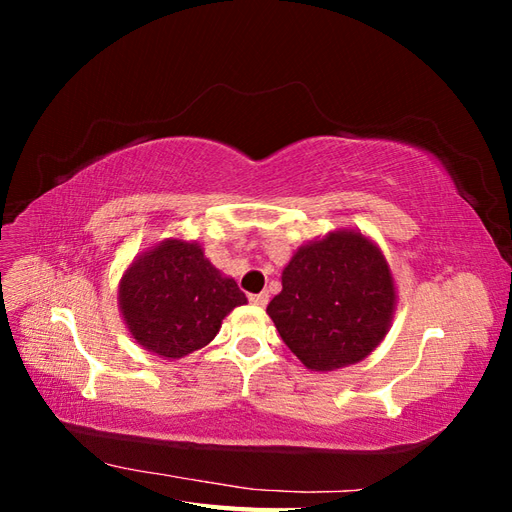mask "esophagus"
I'll return each mask as SVG.
<instances>
[{
	"instance_id": "obj_1",
	"label": "esophagus",
	"mask_w": 512,
	"mask_h": 512,
	"mask_svg": "<svg viewBox=\"0 0 512 512\" xmlns=\"http://www.w3.org/2000/svg\"><path fill=\"white\" fill-rule=\"evenodd\" d=\"M250 303L256 307H265L269 303V292H260V294H250Z\"/></svg>"
}]
</instances>
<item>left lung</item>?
Masks as SVG:
<instances>
[{"instance_id": "1", "label": "left lung", "mask_w": 512, "mask_h": 512, "mask_svg": "<svg viewBox=\"0 0 512 512\" xmlns=\"http://www.w3.org/2000/svg\"><path fill=\"white\" fill-rule=\"evenodd\" d=\"M395 307L397 286L380 245L356 228H335L292 254L267 314L292 354L327 374L374 352Z\"/></svg>"}]
</instances>
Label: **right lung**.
Wrapping results in <instances>:
<instances>
[{
	"mask_svg": "<svg viewBox=\"0 0 512 512\" xmlns=\"http://www.w3.org/2000/svg\"><path fill=\"white\" fill-rule=\"evenodd\" d=\"M117 301L134 342L177 361L205 348L247 297L232 277L211 265L198 241L168 237L130 262Z\"/></svg>",
	"mask_w": 512,
	"mask_h": 512,
	"instance_id": "add662e5",
	"label": "right lung"
}]
</instances>
